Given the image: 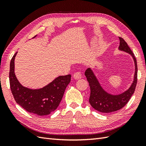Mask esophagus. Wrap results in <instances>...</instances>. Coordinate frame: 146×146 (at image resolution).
I'll list each match as a JSON object with an SVG mask.
<instances>
[{"label": "esophagus", "mask_w": 146, "mask_h": 146, "mask_svg": "<svg viewBox=\"0 0 146 146\" xmlns=\"http://www.w3.org/2000/svg\"><path fill=\"white\" fill-rule=\"evenodd\" d=\"M73 77L75 79H77V80H78V79H80L82 77V74L80 71H77V72L74 73Z\"/></svg>", "instance_id": "1"}]
</instances>
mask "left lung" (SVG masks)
Wrapping results in <instances>:
<instances>
[{"label":"left lung","instance_id":"left-lung-1","mask_svg":"<svg viewBox=\"0 0 146 146\" xmlns=\"http://www.w3.org/2000/svg\"><path fill=\"white\" fill-rule=\"evenodd\" d=\"M120 40L119 48V50L126 52L130 54L135 61V72L133 83L127 91L119 95H111L105 92L101 87L96 78L93 72L90 68H88L85 72V75L89 82L91 93L89 102L91 105L97 111L108 113L117 111L122 108L129 102L131 97L134 93L137 84L138 77V66L135 55L128 46L127 43L121 37H119Z\"/></svg>","mask_w":146,"mask_h":146}]
</instances>
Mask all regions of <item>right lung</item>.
<instances>
[{
  "label": "right lung",
  "mask_w": 146,
  "mask_h": 146,
  "mask_svg": "<svg viewBox=\"0 0 146 146\" xmlns=\"http://www.w3.org/2000/svg\"><path fill=\"white\" fill-rule=\"evenodd\" d=\"M17 53L11 58L9 73L10 89L14 99L17 104L30 113L38 116L48 115L58 107L66 88L70 82L71 76L69 74L59 76L48 85L39 90L24 87L17 80L15 74V58Z\"/></svg>",
  "instance_id": "add662e5"
}]
</instances>
